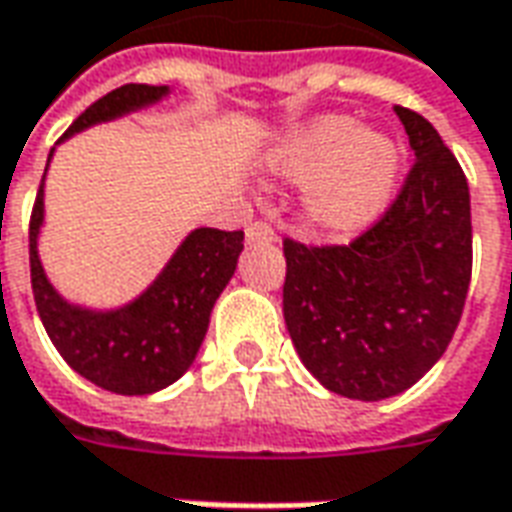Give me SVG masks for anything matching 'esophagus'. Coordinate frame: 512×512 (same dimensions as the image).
Here are the masks:
<instances>
[{
    "label": "esophagus",
    "instance_id": "obj_1",
    "mask_svg": "<svg viewBox=\"0 0 512 512\" xmlns=\"http://www.w3.org/2000/svg\"><path fill=\"white\" fill-rule=\"evenodd\" d=\"M246 241L249 244H271V241H277V233L266 222H252L246 227Z\"/></svg>",
    "mask_w": 512,
    "mask_h": 512
}]
</instances>
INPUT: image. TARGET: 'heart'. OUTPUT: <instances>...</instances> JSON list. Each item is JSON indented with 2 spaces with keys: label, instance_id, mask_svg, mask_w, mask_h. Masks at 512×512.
Here are the masks:
<instances>
[{
  "label": "heart",
  "instance_id": "1",
  "mask_svg": "<svg viewBox=\"0 0 512 512\" xmlns=\"http://www.w3.org/2000/svg\"><path fill=\"white\" fill-rule=\"evenodd\" d=\"M271 175L307 186L304 216L329 235L373 227L395 200L403 153L392 136L365 131L348 115H323L296 128L268 156Z\"/></svg>",
  "mask_w": 512,
  "mask_h": 512
}]
</instances>
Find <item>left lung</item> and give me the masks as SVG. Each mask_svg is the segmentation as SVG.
<instances>
[{"label": "left lung", "mask_w": 512, "mask_h": 512, "mask_svg": "<svg viewBox=\"0 0 512 512\" xmlns=\"http://www.w3.org/2000/svg\"><path fill=\"white\" fill-rule=\"evenodd\" d=\"M414 167L348 246L285 241L282 310L301 362L334 395L384 400L436 365L472 279L469 183L436 128L395 106Z\"/></svg>", "instance_id": "8db88e82"}]
</instances>
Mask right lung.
I'll return each instance as SVG.
<instances>
[{
	"label": "right lung",
	"mask_w": 512,
	"mask_h": 512,
	"mask_svg": "<svg viewBox=\"0 0 512 512\" xmlns=\"http://www.w3.org/2000/svg\"><path fill=\"white\" fill-rule=\"evenodd\" d=\"M167 95V84L117 87L90 109H84L60 142L98 123H112L117 117L147 109L164 101ZM51 156L54 147L49 164ZM46 172L29 222V271L40 321L54 348L79 376L115 395H153L158 389L175 384L197 359L211 323L213 304L238 266L244 233L197 227L180 241L167 266L158 271V277L136 299L112 310L73 304L51 285L40 263L38 238L46 219Z\"/></svg>",
	"instance_id": "right-lung-1"
}]
</instances>
